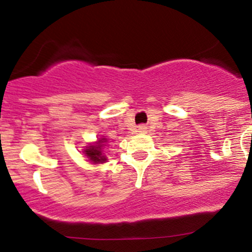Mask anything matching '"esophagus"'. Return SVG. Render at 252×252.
<instances>
[{
  "instance_id": "obj_1",
  "label": "esophagus",
  "mask_w": 252,
  "mask_h": 252,
  "mask_svg": "<svg viewBox=\"0 0 252 252\" xmlns=\"http://www.w3.org/2000/svg\"><path fill=\"white\" fill-rule=\"evenodd\" d=\"M145 129H146V128H145V126H140V130H141V131H144Z\"/></svg>"
}]
</instances>
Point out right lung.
Wrapping results in <instances>:
<instances>
[{
	"label": "right lung",
	"mask_w": 252,
	"mask_h": 252,
	"mask_svg": "<svg viewBox=\"0 0 252 252\" xmlns=\"http://www.w3.org/2000/svg\"><path fill=\"white\" fill-rule=\"evenodd\" d=\"M105 141L106 139H101L95 145H90V146L86 147V150H84L86 156L94 163H103V162H106V157L102 154V146Z\"/></svg>",
	"instance_id": "right-lung-1"
}]
</instances>
